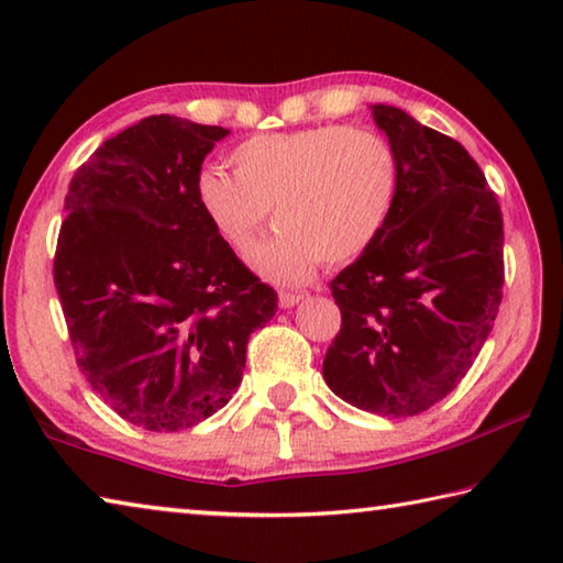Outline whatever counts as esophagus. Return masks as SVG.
<instances>
[{"mask_svg": "<svg viewBox=\"0 0 563 563\" xmlns=\"http://www.w3.org/2000/svg\"><path fill=\"white\" fill-rule=\"evenodd\" d=\"M302 300H305L302 292H280V295H278V305H280L283 310L295 308V305L302 302Z\"/></svg>", "mask_w": 563, "mask_h": 563, "instance_id": "1", "label": "esophagus"}]
</instances>
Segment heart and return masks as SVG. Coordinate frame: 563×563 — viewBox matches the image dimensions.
Listing matches in <instances>:
<instances>
[{
    "instance_id": "heart-1",
    "label": "heart",
    "mask_w": 563,
    "mask_h": 563,
    "mask_svg": "<svg viewBox=\"0 0 563 563\" xmlns=\"http://www.w3.org/2000/svg\"><path fill=\"white\" fill-rule=\"evenodd\" d=\"M231 166L235 176L211 166L198 170V211L235 255H247L273 206L278 231L253 255V265L280 285L310 280L322 261L357 258L395 208V151L367 129L261 133L233 151Z\"/></svg>"
}]
</instances>
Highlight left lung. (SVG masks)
Returning <instances> with one entry per match:
<instances>
[{
  "mask_svg": "<svg viewBox=\"0 0 563 563\" xmlns=\"http://www.w3.org/2000/svg\"><path fill=\"white\" fill-rule=\"evenodd\" d=\"M373 119L397 158V198L375 243L330 283L342 325L322 377L352 407L412 417L472 367L499 312L504 223L462 144L397 107Z\"/></svg>",
  "mask_w": 563,
  "mask_h": 563,
  "instance_id": "1",
  "label": "left lung"
}]
</instances>
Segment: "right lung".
<instances>
[{
    "instance_id": "right-lung-1",
    "label": "right lung",
    "mask_w": 563,
    "mask_h": 563,
    "mask_svg": "<svg viewBox=\"0 0 563 563\" xmlns=\"http://www.w3.org/2000/svg\"><path fill=\"white\" fill-rule=\"evenodd\" d=\"M228 133L141 119L103 141L64 198L54 285L76 365L148 432L188 430L225 407L247 338L278 310L196 206L194 178Z\"/></svg>"
}]
</instances>
